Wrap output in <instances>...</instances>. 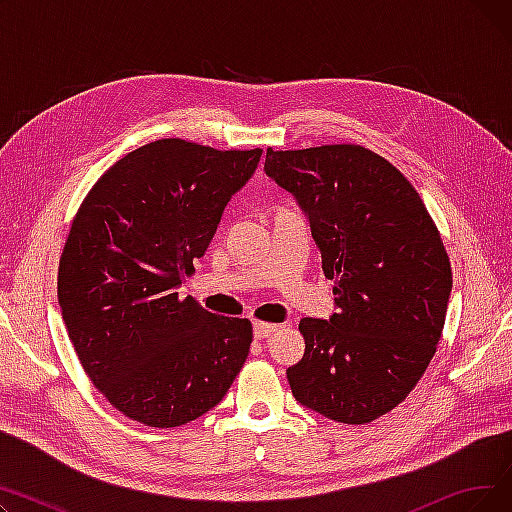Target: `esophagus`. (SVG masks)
<instances>
[{
	"mask_svg": "<svg viewBox=\"0 0 512 512\" xmlns=\"http://www.w3.org/2000/svg\"><path fill=\"white\" fill-rule=\"evenodd\" d=\"M276 330H278V326H276V324H267V321H255V324H253V334H255L257 340L267 338V336H270V334L276 332Z\"/></svg>",
	"mask_w": 512,
	"mask_h": 512,
	"instance_id": "obj_1",
	"label": "esophagus"
}]
</instances>
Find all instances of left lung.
Wrapping results in <instances>:
<instances>
[{"mask_svg":"<svg viewBox=\"0 0 512 512\" xmlns=\"http://www.w3.org/2000/svg\"><path fill=\"white\" fill-rule=\"evenodd\" d=\"M263 170L305 211L334 280L336 313L299 324L292 396L332 421L369 423L407 398L436 353L452 290L440 232L413 184L361 145L267 149Z\"/></svg>","mask_w":512,"mask_h":512,"instance_id":"obj_1","label":"left lung"}]
</instances>
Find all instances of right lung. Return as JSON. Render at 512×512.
Listing matches in <instances>:
<instances>
[{"mask_svg": "<svg viewBox=\"0 0 512 512\" xmlns=\"http://www.w3.org/2000/svg\"><path fill=\"white\" fill-rule=\"evenodd\" d=\"M261 153L159 139L116 161L76 213L58 270L62 317L95 388L132 421H195L247 361L251 321L178 288Z\"/></svg>", "mask_w": 512, "mask_h": 512, "instance_id": "1", "label": "right lung"}]
</instances>
